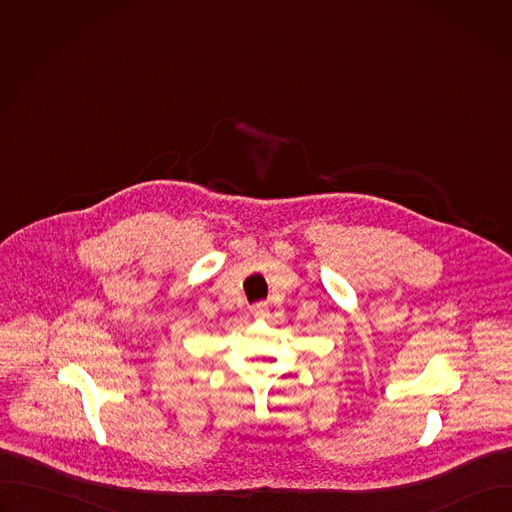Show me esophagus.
I'll use <instances>...</instances> for the list:
<instances>
[{
	"instance_id": "1",
	"label": "esophagus",
	"mask_w": 512,
	"mask_h": 512,
	"mask_svg": "<svg viewBox=\"0 0 512 512\" xmlns=\"http://www.w3.org/2000/svg\"><path fill=\"white\" fill-rule=\"evenodd\" d=\"M251 314H253L257 320L269 318V306H267V302H257V304L251 308Z\"/></svg>"
}]
</instances>
